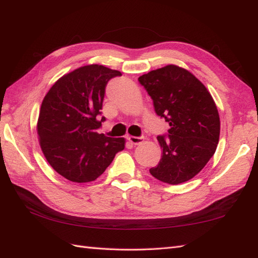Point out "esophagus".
<instances>
[{"label":"esophagus","instance_id":"esophagus-1","mask_svg":"<svg viewBox=\"0 0 258 258\" xmlns=\"http://www.w3.org/2000/svg\"><path fill=\"white\" fill-rule=\"evenodd\" d=\"M128 140H129L133 145L138 146V145H140V144H142V142H144L145 138H144V137H134V136H129V137H128Z\"/></svg>","mask_w":258,"mask_h":258}]
</instances>
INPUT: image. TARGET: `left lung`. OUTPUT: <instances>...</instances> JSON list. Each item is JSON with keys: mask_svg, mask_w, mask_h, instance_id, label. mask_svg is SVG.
Here are the masks:
<instances>
[{"mask_svg": "<svg viewBox=\"0 0 258 258\" xmlns=\"http://www.w3.org/2000/svg\"><path fill=\"white\" fill-rule=\"evenodd\" d=\"M154 110L170 125L157 137L161 159L150 173L169 184L191 180L213 157L220 139V116L207 87L192 73L167 65L139 77Z\"/></svg>", "mask_w": 258, "mask_h": 258, "instance_id": "8db88e82", "label": "left lung"}]
</instances>
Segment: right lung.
<instances>
[{"mask_svg": "<svg viewBox=\"0 0 258 258\" xmlns=\"http://www.w3.org/2000/svg\"><path fill=\"white\" fill-rule=\"evenodd\" d=\"M121 76L102 65H86L60 77L44 97L37 135L44 157L72 182L95 181L124 149V138L97 134L107 83Z\"/></svg>", "mask_w": 258, "mask_h": 258, "instance_id": "right-lung-1", "label": "right lung"}]
</instances>
